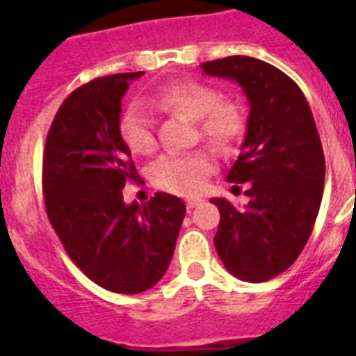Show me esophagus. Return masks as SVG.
I'll use <instances>...</instances> for the list:
<instances>
[{"label":"esophagus","mask_w":356,"mask_h":356,"mask_svg":"<svg viewBox=\"0 0 356 356\" xmlns=\"http://www.w3.org/2000/svg\"><path fill=\"white\" fill-rule=\"evenodd\" d=\"M201 203H203V200H200V197H188V200H186V207H188V209H195V207H200Z\"/></svg>","instance_id":"34e87169"}]
</instances>
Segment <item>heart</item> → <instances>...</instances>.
Wrapping results in <instances>:
<instances>
[{"label":"heart","instance_id":"obj_1","mask_svg":"<svg viewBox=\"0 0 356 356\" xmlns=\"http://www.w3.org/2000/svg\"><path fill=\"white\" fill-rule=\"evenodd\" d=\"M151 105L166 113L194 120L201 138L220 151H229L243 133L242 108L231 99H220L218 90L200 81H179L151 96ZM120 136L133 155H149L155 134L149 114L140 103H131L120 116ZM214 162L207 151L166 153L151 166V179L172 194L194 195L203 190Z\"/></svg>","mask_w":356,"mask_h":356}]
</instances>
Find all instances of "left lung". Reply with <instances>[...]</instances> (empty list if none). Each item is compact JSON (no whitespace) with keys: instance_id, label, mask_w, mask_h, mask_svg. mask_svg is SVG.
<instances>
[{"instance_id":"1","label":"left lung","mask_w":356,"mask_h":356,"mask_svg":"<svg viewBox=\"0 0 356 356\" xmlns=\"http://www.w3.org/2000/svg\"><path fill=\"white\" fill-rule=\"evenodd\" d=\"M201 70L236 81L249 103L242 153L227 175L249 184V203L211 200L220 209L218 257L242 281H270L296 262L314 227L325 183L320 134L301 88L275 66L234 55Z\"/></svg>"}]
</instances>
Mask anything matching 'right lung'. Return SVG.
Returning <instances> with one entry per match:
<instances>
[{
    "label": "right lung",
    "mask_w": 356,
    "mask_h": 356,
    "mask_svg": "<svg viewBox=\"0 0 356 356\" xmlns=\"http://www.w3.org/2000/svg\"><path fill=\"white\" fill-rule=\"evenodd\" d=\"M144 72L114 74L79 86L55 114L44 151L46 212L66 253L88 279L116 293H140L166 273L186 207L159 192L123 201L136 179L120 136L122 97Z\"/></svg>",
    "instance_id": "1"
}]
</instances>
